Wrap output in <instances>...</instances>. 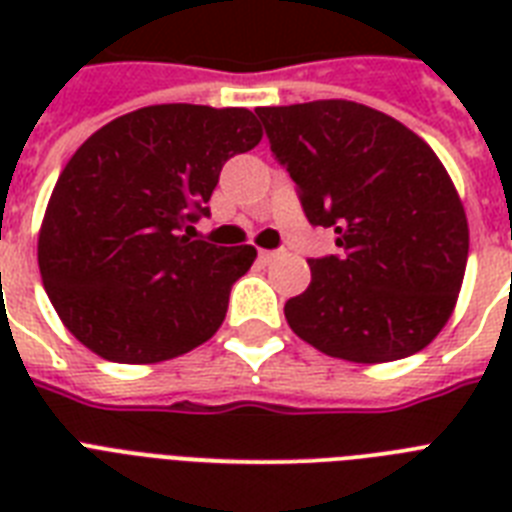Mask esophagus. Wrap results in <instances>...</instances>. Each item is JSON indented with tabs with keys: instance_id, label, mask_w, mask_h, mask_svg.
I'll use <instances>...</instances> for the list:
<instances>
[{
	"instance_id": "1",
	"label": "esophagus",
	"mask_w": 512,
	"mask_h": 512,
	"mask_svg": "<svg viewBox=\"0 0 512 512\" xmlns=\"http://www.w3.org/2000/svg\"><path fill=\"white\" fill-rule=\"evenodd\" d=\"M279 255V249H260V260H263V263H271V260H276Z\"/></svg>"
}]
</instances>
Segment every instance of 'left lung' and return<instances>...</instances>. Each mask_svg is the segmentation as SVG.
<instances>
[{"label":"left lung","mask_w":512,"mask_h":512,"mask_svg":"<svg viewBox=\"0 0 512 512\" xmlns=\"http://www.w3.org/2000/svg\"><path fill=\"white\" fill-rule=\"evenodd\" d=\"M311 225L337 255L313 257L311 284L284 305L300 340L356 364L422 350L444 329L468 263V217L433 148L353 100L255 108Z\"/></svg>","instance_id":"1"}]
</instances>
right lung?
<instances>
[{
  "label": "right lung",
  "mask_w": 512,
  "mask_h": 512,
  "mask_svg": "<svg viewBox=\"0 0 512 512\" xmlns=\"http://www.w3.org/2000/svg\"><path fill=\"white\" fill-rule=\"evenodd\" d=\"M247 108L164 103L124 114L76 148L39 231L52 308L84 348L156 364L215 335L257 249L193 241L223 164L260 143Z\"/></svg>",
  "instance_id": "right-lung-1"
}]
</instances>
